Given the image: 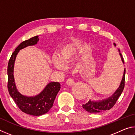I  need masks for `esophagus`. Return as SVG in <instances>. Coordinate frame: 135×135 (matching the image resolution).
I'll list each match as a JSON object with an SVG mask.
<instances>
[{"label":"esophagus","instance_id":"esophagus-1","mask_svg":"<svg viewBox=\"0 0 135 135\" xmlns=\"http://www.w3.org/2000/svg\"><path fill=\"white\" fill-rule=\"evenodd\" d=\"M74 83V79H71V78H69L67 79V81H66V83H67V85L68 86H72L73 84Z\"/></svg>","mask_w":135,"mask_h":135}]
</instances>
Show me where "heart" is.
<instances>
[{
    "mask_svg": "<svg viewBox=\"0 0 135 135\" xmlns=\"http://www.w3.org/2000/svg\"><path fill=\"white\" fill-rule=\"evenodd\" d=\"M79 50L80 46L77 43H68L61 47L59 55L57 54L52 55V62L57 69H64L65 64L75 58Z\"/></svg>",
    "mask_w": 135,
    "mask_h": 135,
    "instance_id": "b5f03b06",
    "label": "heart"
}]
</instances>
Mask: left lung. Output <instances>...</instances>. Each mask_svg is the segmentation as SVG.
<instances>
[{
	"instance_id": "obj_1",
	"label": "left lung",
	"mask_w": 135,
	"mask_h": 135,
	"mask_svg": "<svg viewBox=\"0 0 135 135\" xmlns=\"http://www.w3.org/2000/svg\"><path fill=\"white\" fill-rule=\"evenodd\" d=\"M114 46H116L115 43H114ZM118 51L120 52V50L118 49ZM120 55L122 58V62L123 64H124V59L122 55L121 54L120 52ZM125 73H126V69L124 68V74L120 84L119 88L117 89V90L115 91V93L112 95V97L108 98V99L99 100V101H93V100H89V101L87 102L86 104H83L82 107L85 109L86 111L89 113H100V112L103 111L109 110L113 107L114 105L115 104L116 102L118 100V98L122 94L123 90L124 89V84H125Z\"/></svg>"
}]
</instances>
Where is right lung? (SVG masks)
Wrapping results in <instances>:
<instances>
[{
    "instance_id": "add662e5",
    "label": "right lung",
    "mask_w": 135,
    "mask_h": 135,
    "mask_svg": "<svg viewBox=\"0 0 135 135\" xmlns=\"http://www.w3.org/2000/svg\"><path fill=\"white\" fill-rule=\"evenodd\" d=\"M38 36L30 38L20 43L13 52L8 64V89L11 97L21 111L31 115H41L47 113L52 106L60 90L59 82H51L42 92L36 97H28L22 95L16 88L13 78V66L17 55L20 50L28 46L35 45L38 41Z\"/></svg>"
}]
</instances>
